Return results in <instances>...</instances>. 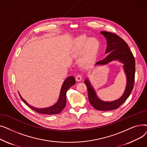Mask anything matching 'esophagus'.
Masks as SVG:
<instances>
[{
    "instance_id": "1",
    "label": "esophagus",
    "mask_w": 147,
    "mask_h": 147,
    "mask_svg": "<svg viewBox=\"0 0 147 147\" xmlns=\"http://www.w3.org/2000/svg\"><path fill=\"white\" fill-rule=\"evenodd\" d=\"M76 80L78 82H80L82 80V77L80 74H78L76 77Z\"/></svg>"
}]
</instances>
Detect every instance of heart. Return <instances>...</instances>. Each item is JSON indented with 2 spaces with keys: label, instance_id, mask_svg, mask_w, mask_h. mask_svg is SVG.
<instances>
[{
  "label": "heart",
  "instance_id": "heart-1",
  "mask_svg": "<svg viewBox=\"0 0 147 147\" xmlns=\"http://www.w3.org/2000/svg\"><path fill=\"white\" fill-rule=\"evenodd\" d=\"M99 48L100 43L96 38L82 36L76 39L72 51L75 56L82 54L80 64L84 68H88L95 63Z\"/></svg>",
  "mask_w": 147,
  "mask_h": 147
}]
</instances>
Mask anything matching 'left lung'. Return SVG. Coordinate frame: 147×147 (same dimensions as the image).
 <instances>
[{
    "label": "left lung",
    "mask_w": 147,
    "mask_h": 147,
    "mask_svg": "<svg viewBox=\"0 0 147 147\" xmlns=\"http://www.w3.org/2000/svg\"><path fill=\"white\" fill-rule=\"evenodd\" d=\"M107 39V46L105 53H109L105 59L98 61L96 65H105L114 60H119L124 64V69L127 77V85L124 94L119 99L113 102L101 101L90 85L88 79L84 83L88 89V99L90 104L97 110L109 111L117 109L125 102L132 91L135 74V60L132 52L130 51L127 43L120 36L113 33L101 32Z\"/></svg>",
    "instance_id": "1"
}]
</instances>
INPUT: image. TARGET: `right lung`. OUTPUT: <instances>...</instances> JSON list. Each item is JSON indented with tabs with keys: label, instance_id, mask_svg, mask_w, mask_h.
Returning <instances> with one entry per match:
<instances>
[{
	"label": "right lung",
	"instance_id": "right-lung-1",
	"mask_svg": "<svg viewBox=\"0 0 147 147\" xmlns=\"http://www.w3.org/2000/svg\"><path fill=\"white\" fill-rule=\"evenodd\" d=\"M76 83L75 79L74 77L70 76L68 78L65 80L64 81L63 86L61 87V92H60V95L58 102L55 104L52 105V107L46 108V109H37V108H34L32 106L28 105V104L27 103V102L22 99V98L20 94V96L22 100V101L24 102L27 105H28L30 109H32L36 112L38 113L41 114H45L48 115H51V114H57L58 113H60L64 109L65 105H66V94L68 90V89L72 86L73 85Z\"/></svg>",
	"mask_w": 147,
	"mask_h": 147
}]
</instances>
